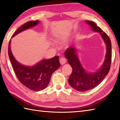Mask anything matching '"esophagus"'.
Segmentation results:
<instances>
[{"mask_svg":"<svg viewBox=\"0 0 120 120\" xmlns=\"http://www.w3.org/2000/svg\"><path fill=\"white\" fill-rule=\"evenodd\" d=\"M60 63H61V64L63 65L65 64L66 63V61H67V60H66V59L64 57H62L60 59Z\"/></svg>","mask_w":120,"mask_h":120,"instance_id":"1","label":"esophagus"}]
</instances>
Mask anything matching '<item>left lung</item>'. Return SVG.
<instances>
[{
  "mask_svg": "<svg viewBox=\"0 0 120 120\" xmlns=\"http://www.w3.org/2000/svg\"><path fill=\"white\" fill-rule=\"evenodd\" d=\"M86 22L90 25L94 31L100 33L106 44L107 52L105 61L100 69L95 73H88L80 64L74 47H69L65 50V56L73 70L68 78V83L73 88L80 92L90 90L98 86L108 74L111 63L112 50L110 38L93 22L86 21Z\"/></svg>",
  "mask_w": 120,
  "mask_h": 120,
  "instance_id": "1",
  "label": "left lung"
}]
</instances>
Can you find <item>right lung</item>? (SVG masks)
<instances>
[{
    "mask_svg": "<svg viewBox=\"0 0 120 120\" xmlns=\"http://www.w3.org/2000/svg\"><path fill=\"white\" fill-rule=\"evenodd\" d=\"M39 21H29L20 27L12 37L29 28L35 26ZM11 39L8 46V55L16 77L22 85L30 90L39 91L45 89L49 83L52 74L60 67L59 57L43 60L33 67L22 65L15 60L10 49Z\"/></svg>",
    "mask_w": 120,
    "mask_h": 120,
    "instance_id": "add662e5",
    "label": "right lung"
}]
</instances>
